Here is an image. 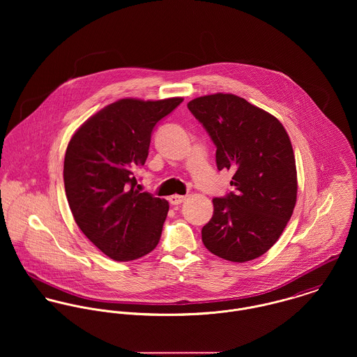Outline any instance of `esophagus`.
<instances>
[{
	"instance_id": "34e87169",
	"label": "esophagus",
	"mask_w": 357,
	"mask_h": 357,
	"mask_svg": "<svg viewBox=\"0 0 357 357\" xmlns=\"http://www.w3.org/2000/svg\"><path fill=\"white\" fill-rule=\"evenodd\" d=\"M185 198L187 197H184V195H172L169 198V202H170V204H173V206H177V204H183L185 201Z\"/></svg>"
}]
</instances>
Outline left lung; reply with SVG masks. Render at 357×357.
Instances as JSON below:
<instances>
[{
	"instance_id": "obj_1",
	"label": "left lung",
	"mask_w": 357,
	"mask_h": 357,
	"mask_svg": "<svg viewBox=\"0 0 357 357\" xmlns=\"http://www.w3.org/2000/svg\"><path fill=\"white\" fill-rule=\"evenodd\" d=\"M187 105L217 149V169L235 172V192L213 199L204 245L228 261L255 259L276 243L297 202L290 137L273 115L231 93L197 98Z\"/></svg>"
}]
</instances>
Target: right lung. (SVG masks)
<instances>
[{"label": "right lung", "mask_w": 357, "mask_h": 357, "mask_svg": "<svg viewBox=\"0 0 357 357\" xmlns=\"http://www.w3.org/2000/svg\"><path fill=\"white\" fill-rule=\"evenodd\" d=\"M181 98L122 99L91 116L71 137L64 156V188L84 235L115 261L156 248L169 204L136 190V172L149 156L155 125Z\"/></svg>", "instance_id": "obj_1"}]
</instances>
